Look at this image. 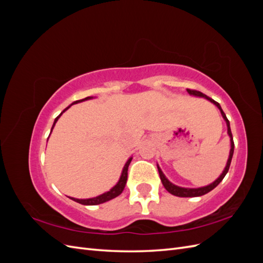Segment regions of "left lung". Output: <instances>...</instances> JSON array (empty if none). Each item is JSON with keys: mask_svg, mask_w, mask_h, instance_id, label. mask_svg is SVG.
<instances>
[{"mask_svg": "<svg viewBox=\"0 0 263 263\" xmlns=\"http://www.w3.org/2000/svg\"><path fill=\"white\" fill-rule=\"evenodd\" d=\"M187 92H189V94H191V95H195V97H201V98H204V99H206V100H209L210 102L213 103V104H215V105H216V106L219 108L220 113H221V115H222V118L225 119L226 124H227V133H228L229 137H230V153H229V158H228V160H227V164H226V166H225L224 171H222V173L219 176V178L215 180L213 183H211L210 185H206V186H203V187H197V189H186V187H181V186H178V185H174L173 183H171L168 179L165 178V176L163 174V172L161 171V169L159 168V165H157V166H158V171H159V176H160L161 182H162L163 186L165 187V190L168 191L169 193H171L172 195H176V196H179V197H195V196H202V195H204V194H206V193L211 192V191H212L213 189L216 187V186L219 184V183L222 181V179L225 178V176H226L228 170H229L230 162H232L233 155H234V148H235L234 139H233V134H232V130H230L229 121L227 119L225 113L222 112V109H221V107H220V105H219V103H217L216 101H214L213 99L209 98L208 95L203 94V93L200 92V91L187 89Z\"/></svg>", "mask_w": 263, "mask_h": 263, "instance_id": "8db88e82", "label": "left lung"}]
</instances>
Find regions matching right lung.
I'll return each instance as SVG.
<instances>
[{
  "label": "right lung",
  "instance_id": "right-lung-1",
  "mask_svg": "<svg viewBox=\"0 0 263 263\" xmlns=\"http://www.w3.org/2000/svg\"><path fill=\"white\" fill-rule=\"evenodd\" d=\"M90 99H92V97H87V98H85V99H83V100L76 101V102L72 103V104H77V103H80V102H83V101H85V100H90ZM72 104H71V105H72ZM71 105H70V106H71ZM70 106H68L67 108L63 109L62 113L66 112V110H67ZM62 113H61L59 116L55 117L54 122H53V125H52V128L54 127L55 123H57L58 118L62 115ZM52 128H51V130H52ZM132 159H133V158H129L128 160H127V162H126L125 165H124V169H123V171H122V176H121V178H119V180H118V182H117V184H116L114 187L110 189V190L108 191V192L103 193V194H101V195H99V196H97V197L86 198V200H80V198H74V197H70V198H71V200H73L74 202L80 203V204H82V205H99V204H102V203H105V202H107V201L113 200V198H115L116 196H118V195L121 194V193L123 192V191H124V187H125L126 182H127V174H128V173H127V171H128V166H129V163H130V161H132Z\"/></svg>",
  "mask_w": 263,
  "mask_h": 263
}]
</instances>
